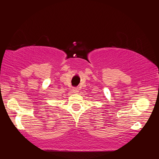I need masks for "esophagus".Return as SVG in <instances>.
Returning <instances> with one entry per match:
<instances>
[{"mask_svg":"<svg viewBox=\"0 0 159 159\" xmlns=\"http://www.w3.org/2000/svg\"><path fill=\"white\" fill-rule=\"evenodd\" d=\"M73 91H74V93H78L79 92V89L77 88H75L73 89Z\"/></svg>","mask_w":159,"mask_h":159,"instance_id":"1","label":"esophagus"}]
</instances>
